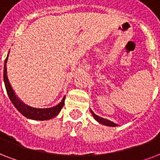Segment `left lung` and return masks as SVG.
Masks as SVG:
<instances>
[{
	"mask_svg": "<svg viewBox=\"0 0 160 160\" xmlns=\"http://www.w3.org/2000/svg\"><path fill=\"white\" fill-rule=\"evenodd\" d=\"M90 112H91V114H93L94 118H95V119H96L98 122H99V123H100V124H105V125H106V126H112V127L117 126L116 124H114V123L111 122L110 120H109V119H104V118H101V117L96 115V114H95V113L92 111V110H90Z\"/></svg>",
	"mask_w": 160,
	"mask_h": 160,
	"instance_id": "1",
	"label": "left lung"
}]
</instances>
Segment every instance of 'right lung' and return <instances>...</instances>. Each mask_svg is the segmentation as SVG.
<instances>
[{"mask_svg":"<svg viewBox=\"0 0 160 160\" xmlns=\"http://www.w3.org/2000/svg\"><path fill=\"white\" fill-rule=\"evenodd\" d=\"M8 56L9 54L5 60V65H4V82H5L6 92L8 94L9 98L11 100V102L13 103L15 107L23 114L24 116H26L28 119H36V120H47V119H51L56 116L60 113L63 105L65 104L64 101H65V98H63L60 104H58L57 105L54 107H51V108H48V109H36V108H32V107L24 104L17 97V95H16V93L9 82L8 77H7V67H6Z\"/></svg>","mask_w":160,"mask_h":160,"instance_id":"1","label":"right lung"}]
</instances>
